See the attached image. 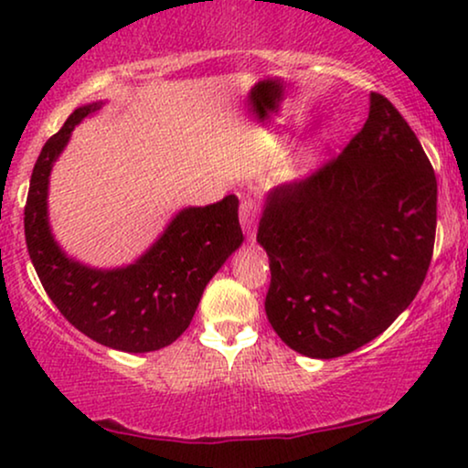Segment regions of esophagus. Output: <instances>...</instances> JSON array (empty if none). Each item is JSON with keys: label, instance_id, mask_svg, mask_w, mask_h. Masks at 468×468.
Listing matches in <instances>:
<instances>
[{"label": "esophagus", "instance_id": "1", "mask_svg": "<svg viewBox=\"0 0 468 468\" xmlns=\"http://www.w3.org/2000/svg\"><path fill=\"white\" fill-rule=\"evenodd\" d=\"M258 202L253 200V197H245V200L240 202V208H239V217H240V226L245 229L247 236L255 234V223H258Z\"/></svg>", "mask_w": 468, "mask_h": 468}]
</instances>
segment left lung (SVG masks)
Listing matches in <instances>:
<instances>
[{
	"label": "left lung",
	"mask_w": 468,
	"mask_h": 468,
	"mask_svg": "<svg viewBox=\"0 0 468 468\" xmlns=\"http://www.w3.org/2000/svg\"><path fill=\"white\" fill-rule=\"evenodd\" d=\"M434 232L431 159L392 101L373 91L367 123L336 157L266 197L258 242L271 260L272 330L319 360L373 341L418 296Z\"/></svg>",
	"instance_id": "1"
}]
</instances>
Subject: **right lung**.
I'll return each mask as SVG.
<instances>
[{"label":"right lung","instance_id":"add662e5","mask_svg":"<svg viewBox=\"0 0 468 468\" xmlns=\"http://www.w3.org/2000/svg\"><path fill=\"white\" fill-rule=\"evenodd\" d=\"M100 106L76 108L42 146L25 204V240L44 292L76 330L106 347L144 354L189 328L204 287L240 247L239 197L181 210L136 264L95 271L66 258L48 229V176L74 125Z\"/></svg>","mask_w":468,"mask_h":468}]
</instances>
